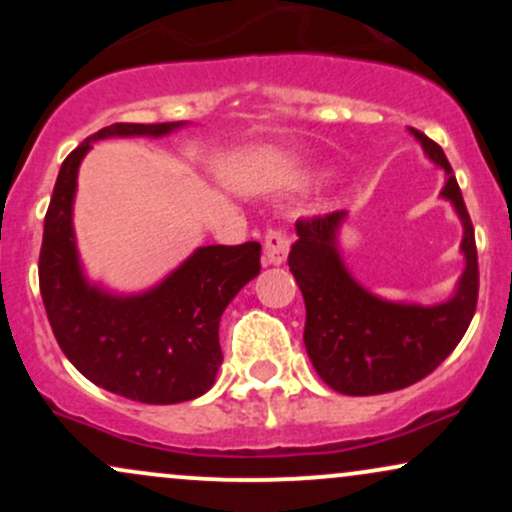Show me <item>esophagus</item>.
Instances as JSON below:
<instances>
[{
  "label": "esophagus",
  "instance_id": "1",
  "mask_svg": "<svg viewBox=\"0 0 512 512\" xmlns=\"http://www.w3.org/2000/svg\"><path fill=\"white\" fill-rule=\"evenodd\" d=\"M289 245L291 240L286 236V231H281V228H272V231H267V236H264L262 262L274 264V267L284 264L286 255H289Z\"/></svg>",
  "mask_w": 512,
  "mask_h": 512
}]
</instances>
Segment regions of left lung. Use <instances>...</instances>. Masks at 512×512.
Returning <instances> with one entry per match:
<instances>
[{
	"instance_id": "obj_1",
	"label": "left lung",
	"mask_w": 512,
	"mask_h": 512,
	"mask_svg": "<svg viewBox=\"0 0 512 512\" xmlns=\"http://www.w3.org/2000/svg\"><path fill=\"white\" fill-rule=\"evenodd\" d=\"M409 132L448 175L440 197L460 216L464 272L443 303L387 301L358 284L344 264L339 233L346 211L296 223L289 267L305 301V351L317 375L342 395H383L419 383L460 344L477 310V243L462 192L443 149L419 129Z\"/></svg>"
}]
</instances>
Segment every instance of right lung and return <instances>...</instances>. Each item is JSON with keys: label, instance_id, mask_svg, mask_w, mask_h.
Here are the masks:
<instances>
[{"label": "right lung", "instance_id": "1", "mask_svg": "<svg viewBox=\"0 0 512 512\" xmlns=\"http://www.w3.org/2000/svg\"><path fill=\"white\" fill-rule=\"evenodd\" d=\"M187 122H117L64 158L40 248V296L64 356L103 390L144 404H178L214 385L223 361L226 305L260 274L262 245H204L156 286L115 293L93 284L74 236L76 178L93 144L110 137H168Z\"/></svg>", "mask_w": 512, "mask_h": 512}]
</instances>
